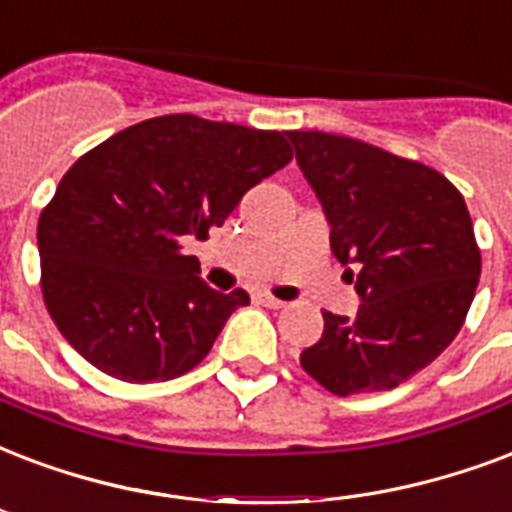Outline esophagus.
<instances>
[{"label": "esophagus", "instance_id": "34e87169", "mask_svg": "<svg viewBox=\"0 0 512 512\" xmlns=\"http://www.w3.org/2000/svg\"><path fill=\"white\" fill-rule=\"evenodd\" d=\"M257 300H260V303L268 308H284V300L273 298L271 292H257Z\"/></svg>", "mask_w": 512, "mask_h": 512}]
</instances>
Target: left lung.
I'll list each match as a JSON object with an SVG mask.
<instances>
[{
    "mask_svg": "<svg viewBox=\"0 0 512 512\" xmlns=\"http://www.w3.org/2000/svg\"><path fill=\"white\" fill-rule=\"evenodd\" d=\"M284 136L362 300L357 317L322 311L325 333L300 365L333 395L395 389L454 341L475 298L481 249L462 193L440 171L360 139Z\"/></svg>",
    "mask_w": 512,
    "mask_h": 512,
    "instance_id": "1",
    "label": "left lung"
}]
</instances>
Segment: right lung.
<instances>
[{"label":"right lung","mask_w":512,"mask_h":512,"mask_svg":"<svg viewBox=\"0 0 512 512\" xmlns=\"http://www.w3.org/2000/svg\"><path fill=\"white\" fill-rule=\"evenodd\" d=\"M292 161L279 131L163 115L109 136L58 182L37 225L42 298L93 368L128 384L204 360L244 290L217 292L182 252Z\"/></svg>","instance_id":"right-lung-1"}]
</instances>
